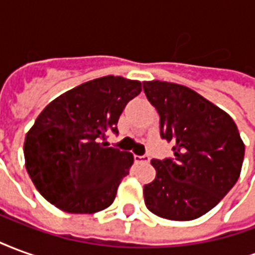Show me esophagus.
<instances>
[{"label":"esophagus","mask_w":255,"mask_h":255,"mask_svg":"<svg viewBox=\"0 0 255 255\" xmlns=\"http://www.w3.org/2000/svg\"><path fill=\"white\" fill-rule=\"evenodd\" d=\"M133 160L136 164H147V162H150V157L149 155H135Z\"/></svg>","instance_id":"34e87169"}]
</instances>
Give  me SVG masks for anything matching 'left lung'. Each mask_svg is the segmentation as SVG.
<instances>
[{"label": "left lung", "mask_w": 255, "mask_h": 255, "mask_svg": "<svg viewBox=\"0 0 255 255\" xmlns=\"http://www.w3.org/2000/svg\"><path fill=\"white\" fill-rule=\"evenodd\" d=\"M144 94L160 115V135L173 157L151 160L157 175L143 187L144 203L158 217L187 221L213 209L241 175L245 144L235 122L194 90L151 80Z\"/></svg>", "instance_id": "obj_1"}]
</instances>
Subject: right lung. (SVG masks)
Listing matches in <instances>:
<instances>
[{"instance_id": "right-lung-1", "label": "right lung", "mask_w": 255, "mask_h": 255, "mask_svg": "<svg viewBox=\"0 0 255 255\" xmlns=\"http://www.w3.org/2000/svg\"><path fill=\"white\" fill-rule=\"evenodd\" d=\"M142 91L138 80L104 76L57 97L42 111L24 142L25 168L46 201L68 213L111 206L133 157L106 147V133L128 102Z\"/></svg>"}]
</instances>
